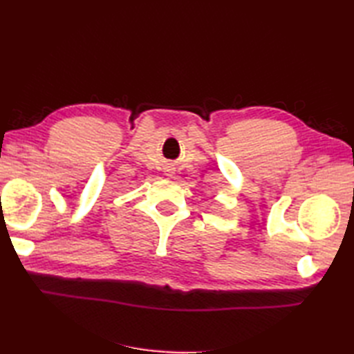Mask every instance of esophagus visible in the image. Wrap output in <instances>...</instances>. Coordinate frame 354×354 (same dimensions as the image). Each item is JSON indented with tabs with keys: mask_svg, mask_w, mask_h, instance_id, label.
Segmentation results:
<instances>
[{
	"mask_svg": "<svg viewBox=\"0 0 354 354\" xmlns=\"http://www.w3.org/2000/svg\"><path fill=\"white\" fill-rule=\"evenodd\" d=\"M173 173H175V171H173V169H170V167H169L167 170H165V175H167V176H170V178L173 176Z\"/></svg>",
	"mask_w": 354,
	"mask_h": 354,
	"instance_id": "obj_1",
	"label": "esophagus"
}]
</instances>
